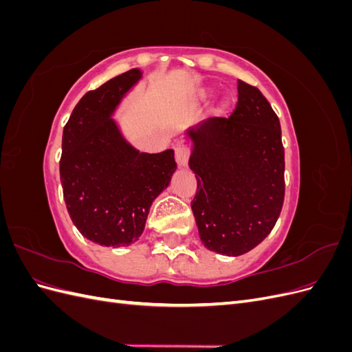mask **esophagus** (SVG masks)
Returning <instances> with one entry per match:
<instances>
[{"label":"esophagus","mask_w":352,"mask_h":352,"mask_svg":"<svg viewBox=\"0 0 352 352\" xmlns=\"http://www.w3.org/2000/svg\"><path fill=\"white\" fill-rule=\"evenodd\" d=\"M189 155H190L189 148H186V146H177L176 148V153H175V158H176L177 166L179 167H186Z\"/></svg>","instance_id":"obj_1"}]
</instances>
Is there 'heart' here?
<instances>
[{
    "label": "heart",
    "mask_w": 352,
    "mask_h": 352,
    "mask_svg": "<svg viewBox=\"0 0 352 352\" xmlns=\"http://www.w3.org/2000/svg\"><path fill=\"white\" fill-rule=\"evenodd\" d=\"M212 94H214V91H212L211 88H201V89H198V92H197V95H195V98H197V101H199V102H206V101H208V100L212 97ZM229 107H230V101H229L228 98L221 100V101L217 104V107L214 109V114H216V116L225 114Z\"/></svg>",
    "instance_id": "1"
}]
</instances>
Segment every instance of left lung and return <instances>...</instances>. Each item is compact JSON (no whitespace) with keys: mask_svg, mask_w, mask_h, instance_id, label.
Instances as JSON below:
<instances>
[{"mask_svg":"<svg viewBox=\"0 0 352 352\" xmlns=\"http://www.w3.org/2000/svg\"><path fill=\"white\" fill-rule=\"evenodd\" d=\"M197 177L192 211L202 245L228 257L257 247L279 219L285 151L278 116L255 87L238 80L229 119L212 117L185 132Z\"/></svg>","mask_w":352,"mask_h":352,"instance_id":"obj_1","label":"left lung"}]
</instances>
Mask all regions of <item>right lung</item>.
Returning a JSON list of instances; mask_svg holds the SVG:
<instances>
[{
  "label": "right lung",
  "instance_id": "1",
  "mask_svg": "<svg viewBox=\"0 0 352 352\" xmlns=\"http://www.w3.org/2000/svg\"><path fill=\"white\" fill-rule=\"evenodd\" d=\"M142 72L132 69L89 91L63 131L60 180L73 225L102 247L140 239L153 201L176 172L175 151L140 153L113 119Z\"/></svg>",
  "mask_w": 352,
  "mask_h": 352
}]
</instances>
